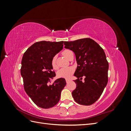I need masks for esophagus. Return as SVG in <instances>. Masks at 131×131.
<instances>
[{"mask_svg": "<svg viewBox=\"0 0 131 131\" xmlns=\"http://www.w3.org/2000/svg\"><path fill=\"white\" fill-rule=\"evenodd\" d=\"M66 81L67 83H68L70 81V80H69V79H66Z\"/></svg>", "mask_w": 131, "mask_h": 131, "instance_id": "obj_1", "label": "esophagus"}]
</instances>
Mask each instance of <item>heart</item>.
Wrapping results in <instances>:
<instances>
[{"instance_id": "b5f03b06", "label": "heart", "mask_w": 131, "mask_h": 131, "mask_svg": "<svg viewBox=\"0 0 131 131\" xmlns=\"http://www.w3.org/2000/svg\"><path fill=\"white\" fill-rule=\"evenodd\" d=\"M73 53V52L70 50H65L63 51L62 54L66 58L69 59L71 54ZM51 66L53 69L57 70L58 68V67L56 63V56H54L51 60ZM75 72V69L73 67H67V68H63L59 70L57 73V77L62 78H69Z\"/></svg>"}]
</instances>
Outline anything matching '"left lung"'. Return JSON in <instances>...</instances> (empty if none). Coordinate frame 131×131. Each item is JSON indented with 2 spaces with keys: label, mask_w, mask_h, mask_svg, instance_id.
Segmentation results:
<instances>
[{
  "label": "left lung",
  "mask_w": 131,
  "mask_h": 131,
  "mask_svg": "<svg viewBox=\"0 0 131 131\" xmlns=\"http://www.w3.org/2000/svg\"><path fill=\"white\" fill-rule=\"evenodd\" d=\"M64 47L73 51L76 56L77 68L74 74L76 89L72 92L78 104L90 105L96 102L103 92L108 81L109 64L104 51L90 38L64 41ZM85 78L84 82L81 80Z\"/></svg>",
  "instance_id": "left-lung-1"
}]
</instances>
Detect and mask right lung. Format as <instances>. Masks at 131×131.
<instances>
[{
	"label": "right lung",
	"mask_w": 131,
	"mask_h": 131,
	"mask_svg": "<svg viewBox=\"0 0 131 131\" xmlns=\"http://www.w3.org/2000/svg\"><path fill=\"white\" fill-rule=\"evenodd\" d=\"M63 42L41 41L34 43L23 54L21 74L27 94L37 106L49 109L56 105L60 100L62 90L66 85L64 78L49 85L56 76L51 60L63 46Z\"/></svg>",
	"instance_id": "add662e5"
}]
</instances>
